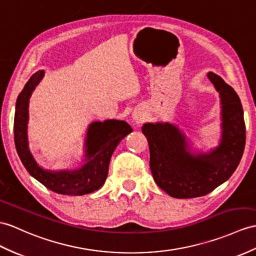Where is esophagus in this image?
Returning <instances> with one entry per match:
<instances>
[{
  "label": "esophagus",
  "mask_w": 256,
  "mask_h": 256,
  "mask_svg": "<svg viewBox=\"0 0 256 256\" xmlns=\"http://www.w3.org/2000/svg\"><path fill=\"white\" fill-rule=\"evenodd\" d=\"M132 120L136 122H141L144 120V113L142 110H134L132 113Z\"/></svg>",
  "instance_id": "1"
}]
</instances>
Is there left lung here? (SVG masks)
<instances>
[{"mask_svg": "<svg viewBox=\"0 0 256 256\" xmlns=\"http://www.w3.org/2000/svg\"><path fill=\"white\" fill-rule=\"evenodd\" d=\"M208 78L220 98L222 138L216 148L196 151L186 136L170 122L142 126L154 182L172 198L206 196L230 178L244 151L246 124L238 94L218 74L210 72Z\"/></svg>", "mask_w": 256, "mask_h": 256, "instance_id": "left-lung-1", "label": "left lung"}]
</instances>
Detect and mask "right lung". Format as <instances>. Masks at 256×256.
Instances as JSON below:
<instances>
[{
  "label": "right lung",
  "instance_id": "1",
  "mask_svg": "<svg viewBox=\"0 0 256 256\" xmlns=\"http://www.w3.org/2000/svg\"><path fill=\"white\" fill-rule=\"evenodd\" d=\"M44 76V70L34 74L17 98L14 118V139L17 153L27 172L48 189L64 196H84L98 190L108 178L114 150L132 132L124 120H108L89 124L84 140V158L74 170H50L41 167L31 154L28 143L29 100Z\"/></svg>",
  "mask_w": 256,
  "mask_h": 256
}]
</instances>
